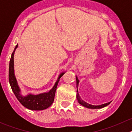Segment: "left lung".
I'll use <instances>...</instances> for the list:
<instances>
[{
	"instance_id": "left-lung-1",
	"label": "left lung",
	"mask_w": 132,
	"mask_h": 132,
	"mask_svg": "<svg viewBox=\"0 0 132 132\" xmlns=\"http://www.w3.org/2000/svg\"><path fill=\"white\" fill-rule=\"evenodd\" d=\"M76 80H77V87L78 88V83H79V80H78V78L76 76ZM77 99L78 100V103H80V105H82V106L84 107H86V108H88V109H101V108H103L106 106H107L108 105H109L110 103V102H109V103H104V104H102V105H93L91 104H89V103H86V102L83 100L81 99V98L80 97L79 94H78V89L77 90Z\"/></svg>"
}]
</instances>
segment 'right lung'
<instances>
[{
    "mask_svg": "<svg viewBox=\"0 0 132 132\" xmlns=\"http://www.w3.org/2000/svg\"><path fill=\"white\" fill-rule=\"evenodd\" d=\"M18 47V45L15 46L14 50L11 55L9 67V82L10 84L12 91L18 100L21 104L28 109L32 110H42L47 109L52 104L54 100L55 91L57 87L62 75L64 72H62L59 75L58 78L55 82L54 87L47 93H40L38 94H33L30 93L26 96H23L21 94V90L17 82L15 77L14 70V54L16 49Z\"/></svg>",
    "mask_w": 132,
    "mask_h": 132,
    "instance_id": "right-lung-1",
    "label": "right lung"
}]
</instances>
